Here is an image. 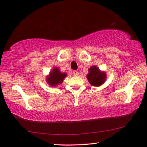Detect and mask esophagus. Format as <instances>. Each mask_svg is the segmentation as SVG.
<instances>
[{
    "mask_svg": "<svg viewBox=\"0 0 147 147\" xmlns=\"http://www.w3.org/2000/svg\"><path fill=\"white\" fill-rule=\"evenodd\" d=\"M73 74H74V76H78V75H79V72H78V71H76V70H75V71H73Z\"/></svg>",
    "mask_w": 147,
    "mask_h": 147,
    "instance_id": "34e87169",
    "label": "esophagus"
}]
</instances>
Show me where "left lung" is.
<instances>
[{
    "instance_id": "8db88e82",
    "label": "left lung",
    "mask_w": 147,
    "mask_h": 147,
    "mask_svg": "<svg viewBox=\"0 0 147 147\" xmlns=\"http://www.w3.org/2000/svg\"><path fill=\"white\" fill-rule=\"evenodd\" d=\"M106 73L101 71L96 66H92L89 69L87 75L88 80L90 84L94 86H100L104 83L106 80Z\"/></svg>"
}]
</instances>
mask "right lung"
I'll list each match as a JSON object with an SVG mask.
<instances>
[{"label":"right lung","instance_id":"right-lung-1","mask_svg":"<svg viewBox=\"0 0 147 147\" xmlns=\"http://www.w3.org/2000/svg\"><path fill=\"white\" fill-rule=\"evenodd\" d=\"M66 76H67V74L61 73L57 67H54L50 72L49 75L47 76L46 80H47L48 84L55 87L62 83Z\"/></svg>","mask_w":147,"mask_h":147}]
</instances>
